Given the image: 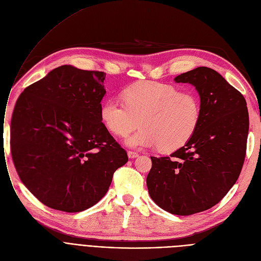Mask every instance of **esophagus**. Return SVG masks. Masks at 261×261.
<instances>
[{
    "mask_svg": "<svg viewBox=\"0 0 261 261\" xmlns=\"http://www.w3.org/2000/svg\"><path fill=\"white\" fill-rule=\"evenodd\" d=\"M127 155H128L129 158H136V157L139 156V154H138L137 151H134V150H128L127 151Z\"/></svg>",
    "mask_w": 261,
    "mask_h": 261,
    "instance_id": "obj_1",
    "label": "esophagus"
}]
</instances>
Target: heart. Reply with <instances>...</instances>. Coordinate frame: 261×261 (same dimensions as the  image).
<instances>
[{"mask_svg":"<svg viewBox=\"0 0 261 261\" xmlns=\"http://www.w3.org/2000/svg\"><path fill=\"white\" fill-rule=\"evenodd\" d=\"M124 103L110 99L100 110L104 126L117 137H126L132 147H155L174 151L185 145L201 118V102L193 91H178L168 84L145 81L123 91Z\"/></svg>","mask_w":261,"mask_h":261,"instance_id":"heart-1","label":"heart"}]
</instances>
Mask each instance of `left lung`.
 <instances>
[{
	"mask_svg": "<svg viewBox=\"0 0 261 261\" xmlns=\"http://www.w3.org/2000/svg\"><path fill=\"white\" fill-rule=\"evenodd\" d=\"M175 81L196 87L200 122L170 157H150L146 185L161 208L190 216L216 205L236 183L247 152L249 112L240 91L212 68L197 67Z\"/></svg>",
	"mask_w": 261,
	"mask_h": 261,
	"instance_id": "left-lung-1",
	"label": "left lung"
}]
</instances>
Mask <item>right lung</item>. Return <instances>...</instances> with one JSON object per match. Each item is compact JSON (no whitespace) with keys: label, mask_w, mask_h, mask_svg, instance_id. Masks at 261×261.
Segmentation results:
<instances>
[{"label":"right lung","mask_w":261,"mask_h":261,"mask_svg":"<svg viewBox=\"0 0 261 261\" xmlns=\"http://www.w3.org/2000/svg\"><path fill=\"white\" fill-rule=\"evenodd\" d=\"M105 75L60 66L27 86L15 103L12 161L25 187L48 207L78 213L95 205L128 161L101 121Z\"/></svg>","instance_id":"right-lung-1"}]
</instances>
